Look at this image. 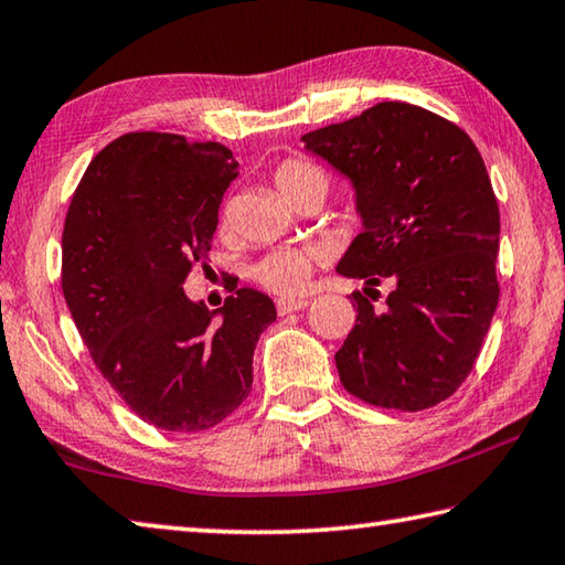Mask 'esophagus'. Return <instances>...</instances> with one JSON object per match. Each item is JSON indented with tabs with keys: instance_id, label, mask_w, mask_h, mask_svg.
Listing matches in <instances>:
<instances>
[{
	"instance_id": "esophagus-1",
	"label": "esophagus",
	"mask_w": 565,
	"mask_h": 565,
	"mask_svg": "<svg viewBox=\"0 0 565 565\" xmlns=\"http://www.w3.org/2000/svg\"><path fill=\"white\" fill-rule=\"evenodd\" d=\"M306 299H276V311H279L281 316H286V313H294V311H301V309H306Z\"/></svg>"
}]
</instances>
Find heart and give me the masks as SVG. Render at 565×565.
<instances>
[{
  "label": "heart",
  "mask_w": 565,
  "mask_h": 565,
  "mask_svg": "<svg viewBox=\"0 0 565 565\" xmlns=\"http://www.w3.org/2000/svg\"><path fill=\"white\" fill-rule=\"evenodd\" d=\"M274 184L291 204L311 192H321L323 198L328 192L326 172L306 160H284L274 170ZM313 266V249H276L254 266V279L276 294H299L309 284Z\"/></svg>",
  "instance_id": "obj_1"
}]
</instances>
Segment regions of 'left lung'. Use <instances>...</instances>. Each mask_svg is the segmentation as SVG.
Returning a JSON list of instances; mask_svg holds the SVG:
<instances>
[{
  "mask_svg": "<svg viewBox=\"0 0 565 565\" xmlns=\"http://www.w3.org/2000/svg\"><path fill=\"white\" fill-rule=\"evenodd\" d=\"M301 140L355 190L363 232L338 274L393 284L383 311L353 294L355 326L335 353L343 387L403 413L443 403L475 367L499 303V204L484 160L455 122L399 100Z\"/></svg>",
  "mask_w": 565,
  "mask_h": 565,
  "instance_id": "8db88e82",
  "label": "left lung"
}]
</instances>
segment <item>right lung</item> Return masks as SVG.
<instances>
[{
  "mask_svg": "<svg viewBox=\"0 0 565 565\" xmlns=\"http://www.w3.org/2000/svg\"><path fill=\"white\" fill-rule=\"evenodd\" d=\"M237 175L220 142L126 132L90 160L66 212L61 289L71 318L122 403L168 433H202L247 399L256 341L276 321L274 301L249 286L234 284L212 313L182 291L207 259Z\"/></svg>",
  "mask_w": 565,
  "mask_h": 565,
  "instance_id": "right-lung-1",
  "label": "right lung"
}]
</instances>
